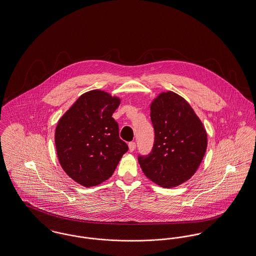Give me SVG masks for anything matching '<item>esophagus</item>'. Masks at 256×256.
Returning a JSON list of instances; mask_svg holds the SVG:
<instances>
[{
	"label": "esophagus",
	"instance_id": "esophagus-1",
	"mask_svg": "<svg viewBox=\"0 0 256 256\" xmlns=\"http://www.w3.org/2000/svg\"><path fill=\"white\" fill-rule=\"evenodd\" d=\"M136 142H130L128 143V150H130V152H134V150H136Z\"/></svg>",
	"mask_w": 256,
	"mask_h": 256
}]
</instances>
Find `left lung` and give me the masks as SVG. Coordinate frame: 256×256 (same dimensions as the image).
Wrapping results in <instances>:
<instances>
[{
	"mask_svg": "<svg viewBox=\"0 0 256 256\" xmlns=\"http://www.w3.org/2000/svg\"><path fill=\"white\" fill-rule=\"evenodd\" d=\"M154 143L150 154L138 156L152 182L170 188L194 176L207 149V132L190 104L174 92H160L150 104Z\"/></svg>",
	"mask_w": 256,
	"mask_h": 256,
	"instance_id": "obj_1",
	"label": "left lung"
}]
</instances>
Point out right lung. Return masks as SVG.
Segmentation results:
<instances>
[{"label": "right lung", "mask_w": 256, "mask_h": 256, "mask_svg": "<svg viewBox=\"0 0 256 256\" xmlns=\"http://www.w3.org/2000/svg\"><path fill=\"white\" fill-rule=\"evenodd\" d=\"M120 102V98L104 90H90L80 96L58 122L55 145L59 162L83 186L108 180L128 150L112 118Z\"/></svg>", "instance_id": "1"}]
</instances>
